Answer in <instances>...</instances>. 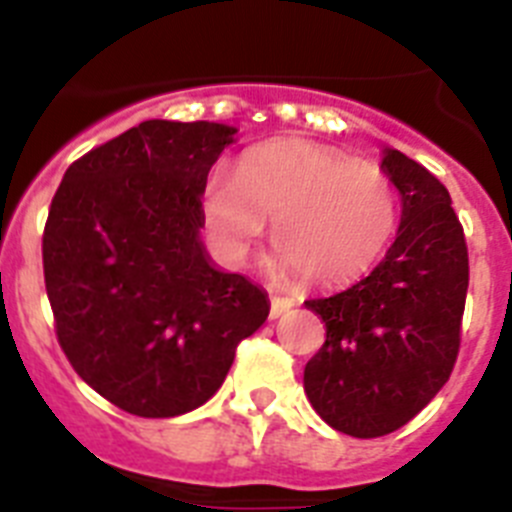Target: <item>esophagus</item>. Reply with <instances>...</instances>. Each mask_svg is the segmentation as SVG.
<instances>
[{"mask_svg":"<svg viewBox=\"0 0 512 512\" xmlns=\"http://www.w3.org/2000/svg\"><path fill=\"white\" fill-rule=\"evenodd\" d=\"M295 307V300L292 297H282V295H271V310L269 315L271 318H279V315H284V312H289Z\"/></svg>","mask_w":512,"mask_h":512,"instance_id":"34e87169","label":"esophagus"}]
</instances>
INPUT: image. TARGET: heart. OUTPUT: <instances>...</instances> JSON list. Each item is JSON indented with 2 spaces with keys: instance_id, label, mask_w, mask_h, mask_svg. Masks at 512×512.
Segmentation results:
<instances>
[{
  "instance_id": "1",
  "label": "heart",
  "mask_w": 512,
  "mask_h": 512,
  "mask_svg": "<svg viewBox=\"0 0 512 512\" xmlns=\"http://www.w3.org/2000/svg\"><path fill=\"white\" fill-rule=\"evenodd\" d=\"M202 210L228 261L246 259L266 220H274L279 264L330 287L377 264L400 223V192L374 161H354L310 140H284L246 153L235 174L215 171Z\"/></svg>"
}]
</instances>
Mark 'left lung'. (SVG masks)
<instances>
[{"mask_svg": "<svg viewBox=\"0 0 512 512\" xmlns=\"http://www.w3.org/2000/svg\"><path fill=\"white\" fill-rule=\"evenodd\" d=\"M382 169L402 194L395 243L354 287L305 302L325 323V343L305 366L307 400L354 438L397 431L449 382L469 287L449 189L395 148H384Z\"/></svg>", "mask_w": 512, "mask_h": 512, "instance_id": "1", "label": "left lung"}]
</instances>
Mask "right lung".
<instances>
[{
	"mask_svg": "<svg viewBox=\"0 0 512 512\" xmlns=\"http://www.w3.org/2000/svg\"><path fill=\"white\" fill-rule=\"evenodd\" d=\"M235 128L146 120L74 161L43 230L63 354L138 418H174L220 390L269 297L207 259L202 194Z\"/></svg>",
	"mask_w": 512,
	"mask_h": 512,
	"instance_id": "obj_1",
	"label": "right lung"
}]
</instances>
